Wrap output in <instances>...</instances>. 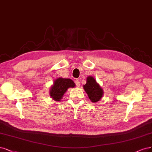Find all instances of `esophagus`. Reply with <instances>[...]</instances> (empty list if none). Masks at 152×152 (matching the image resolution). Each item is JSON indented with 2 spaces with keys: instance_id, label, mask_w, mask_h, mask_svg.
I'll return each mask as SVG.
<instances>
[{
  "instance_id": "obj_1",
  "label": "esophagus",
  "mask_w": 152,
  "mask_h": 152,
  "mask_svg": "<svg viewBox=\"0 0 152 152\" xmlns=\"http://www.w3.org/2000/svg\"><path fill=\"white\" fill-rule=\"evenodd\" d=\"M75 84H76V86H77V87H79L80 86V81L78 80H75Z\"/></svg>"
}]
</instances>
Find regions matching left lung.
Returning <instances> with one entry per match:
<instances>
[{"label": "left lung", "instance_id": "1", "mask_svg": "<svg viewBox=\"0 0 152 152\" xmlns=\"http://www.w3.org/2000/svg\"><path fill=\"white\" fill-rule=\"evenodd\" d=\"M83 87L92 102L96 103L102 97L104 93L102 88L93 77H87V83Z\"/></svg>", "mask_w": 152, "mask_h": 152}]
</instances>
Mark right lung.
<instances>
[{
	"mask_svg": "<svg viewBox=\"0 0 152 152\" xmlns=\"http://www.w3.org/2000/svg\"><path fill=\"white\" fill-rule=\"evenodd\" d=\"M75 86L74 82L70 78L59 77L54 81V83L50 88V96L53 100L60 101L68 88L70 87L73 88Z\"/></svg>",
	"mask_w": 152,
	"mask_h": 152,
	"instance_id": "1",
	"label": "right lung"
}]
</instances>
